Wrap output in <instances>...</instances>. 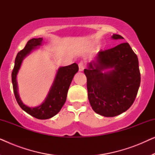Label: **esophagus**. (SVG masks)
Returning a JSON list of instances; mask_svg holds the SVG:
<instances>
[{"instance_id":"34e87169","label":"esophagus","mask_w":155,"mask_h":155,"mask_svg":"<svg viewBox=\"0 0 155 155\" xmlns=\"http://www.w3.org/2000/svg\"><path fill=\"white\" fill-rule=\"evenodd\" d=\"M78 67H79V71L80 72H82V71H84V65L82 63H80L79 64H78Z\"/></svg>"}]
</instances>
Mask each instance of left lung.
<instances>
[{
  "label": "left lung",
  "instance_id": "obj_1",
  "mask_svg": "<svg viewBox=\"0 0 155 155\" xmlns=\"http://www.w3.org/2000/svg\"><path fill=\"white\" fill-rule=\"evenodd\" d=\"M112 39H124L113 35ZM88 99L94 112L114 117L134 102L140 84L138 59L128 43L99 51L84 70Z\"/></svg>",
  "mask_w": 155,
  "mask_h": 155
}]
</instances>
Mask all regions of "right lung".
<instances>
[{
    "label": "right lung",
    "instance_id": "obj_1",
    "mask_svg": "<svg viewBox=\"0 0 155 155\" xmlns=\"http://www.w3.org/2000/svg\"><path fill=\"white\" fill-rule=\"evenodd\" d=\"M43 43V38H34L27 41L26 46L17 54L15 66L12 73V82L17 102L25 112L38 119H48L56 115L66 101L68 91L74 75L78 73V65L75 63L60 67L56 72L54 80L48 94L41 104L35 107L25 105L21 100L18 93L17 75L20 71L22 61L33 51L39 48Z\"/></svg>",
    "mask_w": 155,
    "mask_h": 155
}]
</instances>
